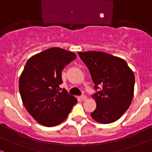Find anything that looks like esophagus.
<instances>
[{
    "instance_id": "34e87169",
    "label": "esophagus",
    "mask_w": 152,
    "mask_h": 152,
    "mask_svg": "<svg viewBox=\"0 0 152 152\" xmlns=\"http://www.w3.org/2000/svg\"><path fill=\"white\" fill-rule=\"evenodd\" d=\"M80 99H82V101H85L86 99H87V97H86V96H82L80 97Z\"/></svg>"
}]
</instances>
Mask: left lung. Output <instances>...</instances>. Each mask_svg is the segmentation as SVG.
<instances>
[{"instance_id":"1","label":"left lung","mask_w":152,"mask_h":152,"mask_svg":"<svg viewBox=\"0 0 152 152\" xmlns=\"http://www.w3.org/2000/svg\"><path fill=\"white\" fill-rule=\"evenodd\" d=\"M100 90L92 96L96 108L91 117L101 124L118 120L129 107L134 96V75L123 59L104 52H78ZM101 86V88H99Z\"/></svg>"}]
</instances>
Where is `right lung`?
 <instances>
[{"instance_id":"obj_1","label":"right lung","mask_w":152,"mask_h":152,"mask_svg":"<svg viewBox=\"0 0 152 152\" xmlns=\"http://www.w3.org/2000/svg\"><path fill=\"white\" fill-rule=\"evenodd\" d=\"M76 58L73 52L51 48L27 61L20 77V93L27 111L41 125L62 123L77 103L74 96L59 87L62 70Z\"/></svg>"}]
</instances>
